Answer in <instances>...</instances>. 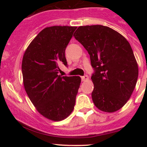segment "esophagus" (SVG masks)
<instances>
[{
	"instance_id": "1",
	"label": "esophagus",
	"mask_w": 147,
	"mask_h": 147,
	"mask_svg": "<svg viewBox=\"0 0 147 147\" xmlns=\"http://www.w3.org/2000/svg\"><path fill=\"white\" fill-rule=\"evenodd\" d=\"M81 79H82V82H85V81L88 80H89V77L87 75H84V76L81 77Z\"/></svg>"
}]
</instances>
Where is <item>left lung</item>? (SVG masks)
<instances>
[{
  "label": "left lung",
  "mask_w": 147,
  "mask_h": 147,
  "mask_svg": "<svg viewBox=\"0 0 147 147\" xmlns=\"http://www.w3.org/2000/svg\"><path fill=\"white\" fill-rule=\"evenodd\" d=\"M75 33L95 70L91 78L94 105L105 112L119 110L129 100L139 74L131 45L116 30L101 25L80 26Z\"/></svg>",
  "instance_id": "left-lung-1"
}]
</instances>
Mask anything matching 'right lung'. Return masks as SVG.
Listing matches in <instances>:
<instances>
[{
    "label": "right lung",
    "instance_id": "1",
    "mask_svg": "<svg viewBox=\"0 0 147 147\" xmlns=\"http://www.w3.org/2000/svg\"><path fill=\"white\" fill-rule=\"evenodd\" d=\"M76 28H44L23 55L22 72L26 93L37 111L52 121H61L72 113L80 85L79 76L57 75L60 65H67L65 48Z\"/></svg>",
    "mask_w": 147,
    "mask_h": 147
}]
</instances>
